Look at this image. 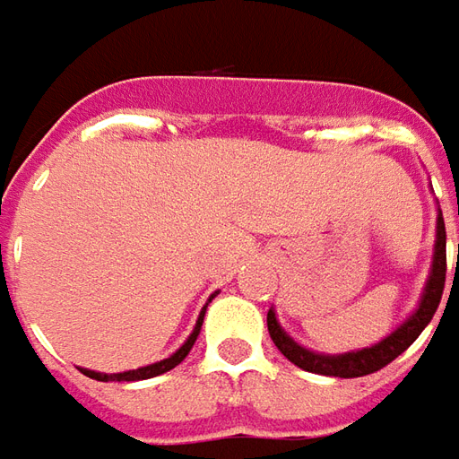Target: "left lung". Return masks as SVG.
<instances>
[{
  "instance_id": "obj_1",
  "label": "left lung",
  "mask_w": 459,
  "mask_h": 459,
  "mask_svg": "<svg viewBox=\"0 0 459 459\" xmlns=\"http://www.w3.org/2000/svg\"><path fill=\"white\" fill-rule=\"evenodd\" d=\"M457 266H459V247H457ZM445 274H447V256H445V220L443 212L437 210V235H435V255H432V269L428 276V284L422 291L420 304L412 311L408 321H403L401 326L393 331L391 336L378 341L376 346L360 351H349V353H339V356H326V353H314V351L299 346L297 341L289 336L284 328L276 321L274 308H269L266 314V326H269V336L274 341V346L284 356H287L294 366L308 370V373H318V376H333V378H360L376 370L385 368L391 360L401 356L403 351L411 346L412 341L422 333V328L428 326L435 316V311L440 307L445 289Z\"/></svg>"
}]
</instances>
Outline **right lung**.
<instances>
[{
    "label": "right lung",
    "instance_id": "add662e5",
    "mask_svg": "<svg viewBox=\"0 0 459 459\" xmlns=\"http://www.w3.org/2000/svg\"><path fill=\"white\" fill-rule=\"evenodd\" d=\"M214 299V294L210 297V301ZM207 308V307H204ZM204 308L203 314H200V318H197V324H195L193 333L187 336V341H185L180 349L172 353L170 359H162L158 360V363H151V366H143V368H135V370H126V373H96V370H89V368H81V373L83 376H89V378L93 380H145V378H155V376H160V373H168V370H172L178 363H183L185 356L190 353V349L195 346V341H197V336H200V326H203V318H204Z\"/></svg>",
    "mask_w": 459,
    "mask_h": 459
}]
</instances>
